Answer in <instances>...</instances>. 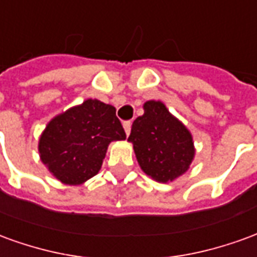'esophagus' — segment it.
<instances>
[{"instance_id":"esophagus-1","label":"esophagus","mask_w":257,"mask_h":257,"mask_svg":"<svg viewBox=\"0 0 257 257\" xmlns=\"http://www.w3.org/2000/svg\"><path fill=\"white\" fill-rule=\"evenodd\" d=\"M131 126H132V122H131V121L123 122V129H125V134H126V136H129V134H131Z\"/></svg>"}]
</instances>
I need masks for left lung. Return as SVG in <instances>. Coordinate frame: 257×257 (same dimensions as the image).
I'll return each instance as SVG.
<instances>
[{
  "mask_svg": "<svg viewBox=\"0 0 257 257\" xmlns=\"http://www.w3.org/2000/svg\"><path fill=\"white\" fill-rule=\"evenodd\" d=\"M145 114L132 123L128 142L142 171L160 183H169L189 171L195 156L193 135L160 100L143 104Z\"/></svg>",
  "mask_w": 257,
  "mask_h": 257,
  "instance_id": "left-lung-1",
  "label": "left lung"
}]
</instances>
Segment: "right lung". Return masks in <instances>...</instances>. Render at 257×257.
I'll use <instances>...</instances> for the list:
<instances>
[{"label": "right lung", "mask_w": 257, "mask_h": 257, "mask_svg": "<svg viewBox=\"0 0 257 257\" xmlns=\"http://www.w3.org/2000/svg\"><path fill=\"white\" fill-rule=\"evenodd\" d=\"M125 139L115 107L88 99L48 122L38 140V153L59 182L78 186L100 171L108 145Z\"/></svg>", "instance_id": "add662e5"}]
</instances>
